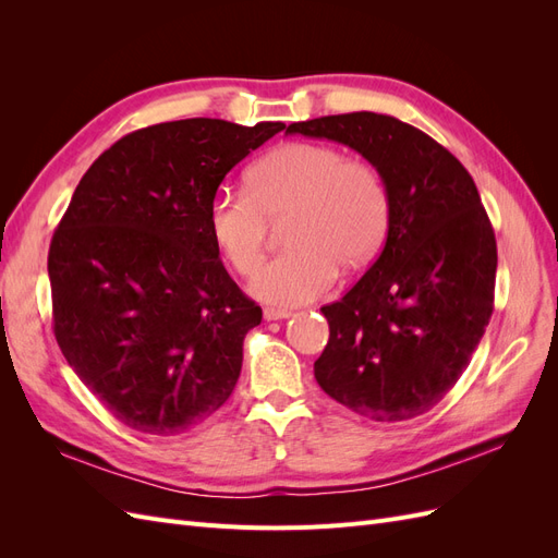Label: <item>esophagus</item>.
Segmentation results:
<instances>
[{"label": "esophagus", "instance_id": "1", "mask_svg": "<svg viewBox=\"0 0 558 558\" xmlns=\"http://www.w3.org/2000/svg\"><path fill=\"white\" fill-rule=\"evenodd\" d=\"M263 316H265V320H281V318L293 316V312L291 310H279V307H265Z\"/></svg>", "mask_w": 558, "mask_h": 558}]
</instances>
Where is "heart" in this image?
Here are the masks:
<instances>
[{
    "instance_id": "1",
    "label": "heart",
    "mask_w": 558,
    "mask_h": 558,
    "mask_svg": "<svg viewBox=\"0 0 558 558\" xmlns=\"http://www.w3.org/2000/svg\"><path fill=\"white\" fill-rule=\"evenodd\" d=\"M291 246L263 267L251 293L269 305L295 307L330 291L344 267L379 251L391 202L381 174L340 148L291 142L269 150L246 172V193H216L207 230L221 258L251 277L265 258L267 221H281Z\"/></svg>"
}]
</instances>
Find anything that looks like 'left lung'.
I'll return each mask as SVG.
<instances>
[{
    "label": "left lung",
    "instance_id": "8db88e82",
    "mask_svg": "<svg viewBox=\"0 0 558 558\" xmlns=\"http://www.w3.org/2000/svg\"><path fill=\"white\" fill-rule=\"evenodd\" d=\"M286 132L340 142L381 174L391 218L379 258L332 305L314 377L373 421L428 412L459 381L494 314L496 234L465 167L393 116L353 111Z\"/></svg>",
    "mask_w": 558,
    "mask_h": 558
}]
</instances>
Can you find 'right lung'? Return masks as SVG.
Listing matches in <instances>:
<instances>
[{"label":"right lung","mask_w":558,"mask_h":558,"mask_svg":"<svg viewBox=\"0 0 558 558\" xmlns=\"http://www.w3.org/2000/svg\"><path fill=\"white\" fill-rule=\"evenodd\" d=\"M283 128L158 123L118 140L78 181L48 248L53 332L128 428L179 435L238 384L263 310L226 272L207 211L232 167Z\"/></svg>","instance_id":"add662e5"}]
</instances>
